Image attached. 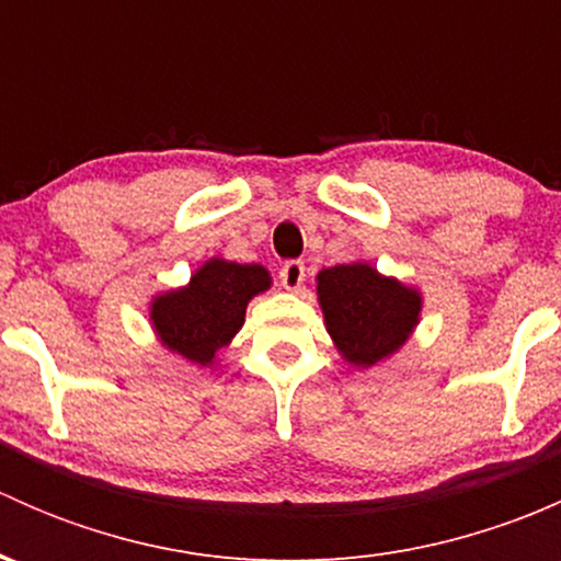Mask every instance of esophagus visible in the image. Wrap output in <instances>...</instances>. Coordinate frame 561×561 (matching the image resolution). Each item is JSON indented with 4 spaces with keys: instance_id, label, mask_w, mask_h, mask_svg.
Segmentation results:
<instances>
[{
    "instance_id": "esophagus-1",
    "label": "esophagus",
    "mask_w": 561,
    "mask_h": 561,
    "mask_svg": "<svg viewBox=\"0 0 561 561\" xmlns=\"http://www.w3.org/2000/svg\"><path fill=\"white\" fill-rule=\"evenodd\" d=\"M279 279H282V287H285V290L298 293L301 290L304 279H307V268H304L301 260H287L279 271Z\"/></svg>"
}]
</instances>
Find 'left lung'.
I'll return each instance as SVG.
<instances>
[{"instance_id": "obj_1", "label": "left lung", "mask_w": 561, "mask_h": 561, "mask_svg": "<svg viewBox=\"0 0 561 561\" xmlns=\"http://www.w3.org/2000/svg\"><path fill=\"white\" fill-rule=\"evenodd\" d=\"M317 301L333 347L358 369L399 353L421 322L423 309L417 287L380 274L364 260L322 268L317 274Z\"/></svg>"}]
</instances>
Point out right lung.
Here are the masks:
<instances>
[{
	"label": "right lung",
	"instance_id": "add662e5",
	"mask_svg": "<svg viewBox=\"0 0 561 561\" xmlns=\"http://www.w3.org/2000/svg\"><path fill=\"white\" fill-rule=\"evenodd\" d=\"M268 287L265 265L206 260L184 287L151 298L149 320L157 342L186 364L214 366L219 350L244 325L249 301Z\"/></svg>",
	"mask_w": 561,
	"mask_h": 561
}]
</instances>
